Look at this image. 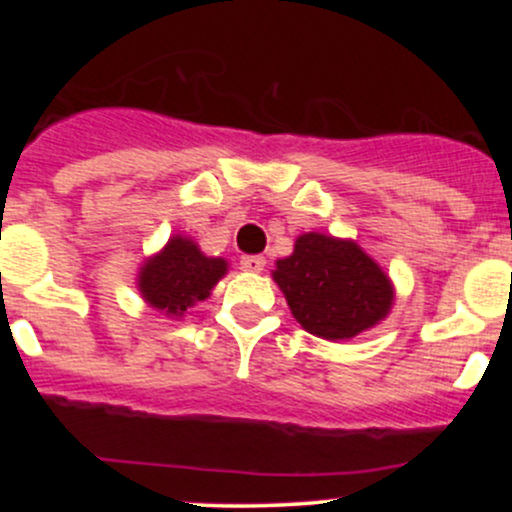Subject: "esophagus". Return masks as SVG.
<instances>
[{
  "label": "esophagus",
  "instance_id": "esophagus-1",
  "mask_svg": "<svg viewBox=\"0 0 512 512\" xmlns=\"http://www.w3.org/2000/svg\"><path fill=\"white\" fill-rule=\"evenodd\" d=\"M264 264H267V260H264L262 255H243V257H240V267H243L245 272H262Z\"/></svg>",
  "mask_w": 512,
  "mask_h": 512
}]
</instances>
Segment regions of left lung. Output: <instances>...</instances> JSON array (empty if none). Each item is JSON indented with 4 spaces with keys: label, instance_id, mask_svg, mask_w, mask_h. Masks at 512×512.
<instances>
[{
    "label": "left lung",
    "instance_id": "left-lung-1",
    "mask_svg": "<svg viewBox=\"0 0 512 512\" xmlns=\"http://www.w3.org/2000/svg\"><path fill=\"white\" fill-rule=\"evenodd\" d=\"M274 281L303 330L349 339L378 325L392 305L383 269L351 240L305 233L293 255L276 262Z\"/></svg>",
    "mask_w": 512,
    "mask_h": 512
}]
</instances>
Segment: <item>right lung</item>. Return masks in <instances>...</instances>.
Here are the masks:
<instances>
[{"label":"right lung","instance_id":"1","mask_svg":"<svg viewBox=\"0 0 512 512\" xmlns=\"http://www.w3.org/2000/svg\"><path fill=\"white\" fill-rule=\"evenodd\" d=\"M226 274V260L204 257L192 240L170 238L166 250L144 264L139 289L156 310L182 315L204 301L216 281Z\"/></svg>","mask_w":512,"mask_h":512}]
</instances>
